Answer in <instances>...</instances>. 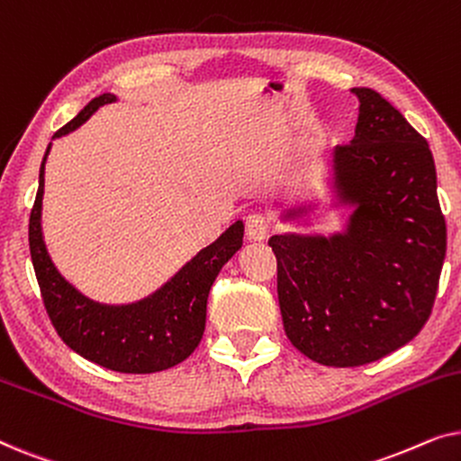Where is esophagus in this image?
I'll use <instances>...</instances> for the list:
<instances>
[{
	"label": "esophagus",
	"instance_id": "esophagus-1",
	"mask_svg": "<svg viewBox=\"0 0 461 461\" xmlns=\"http://www.w3.org/2000/svg\"><path fill=\"white\" fill-rule=\"evenodd\" d=\"M245 235H248L249 241H262L268 235V222L262 213H251L245 220Z\"/></svg>",
	"mask_w": 461,
	"mask_h": 461
}]
</instances>
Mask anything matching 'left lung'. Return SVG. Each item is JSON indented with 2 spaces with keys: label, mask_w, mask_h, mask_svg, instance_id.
<instances>
[{
  "label": "left lung",
  "mask_w": 461,
  "mask_h": 461,
  "mask_svg": "<svg viewBox=\"0 0 461 461\" xmlns=\"http://www.w3.org/2000/svg\"><path fill=\"white\" fill-rule=\"evenodd\" d=\"M355 138L331 150L333 186L355 205L344 232L275 235L276 292L295 348L327 367H357L418 336L432 312L447 249L426 138L371 87ZM311 207H292L298 218Z\"/></svg>",
  "instance_id": "obj_1"
}]
</instances>
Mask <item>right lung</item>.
Masks as SVG:
<instances>
[{
  "instance_id": "right-lung-1",
  "label": "right lung",
  "mask_w": 461,
  "mask_h": 461,
  "mask_svg": "<svg viewBox=\"0 0 461 461\" xmlns=\"http://www.w3.org/2000/svg\"><path fill=\"white\" fill-rule=\"evenodd\" d=\"M115 100L113 94L90 100L54 138L79 128L94 111ZM46 157L40 167V188L29 218V249L43 306L56 333L77 355L119 374H155L185 361L203 338L207 295L220 268L241 249V220L201 249L149 298L125 306L98 304L65 281L43 243L41 199Z\"/></svg>"
}]
</instances>
